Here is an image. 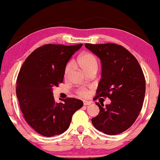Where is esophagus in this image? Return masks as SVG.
Segmentation results:
<instances>
[{"instance_id": "esophagus-1", "label": "esophagus", "mask_w": 160, "mask_h": 160, "mask_svg": "<svg viewBox=\"0 0 160 160\" xmlns=\"http://www.w3.org/2000/svg\"><path fill=\"white\" fill-rule=\"evenodd\" d=\"M91 104V102L90 101H87V100H84V101H83V105H89Z\"/></svg>"}]
</instances>
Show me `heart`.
Segmentation results:
<instances>
[{"mask_svg": "<svg viewBox=\"0 0 160 160\" xmlns=\"http://www.w3.org/2000/svg\"><path fill=\"white\" fill-rule=\"evenodd\" d=\"M77 63L78 65L82 67L83 71H85V70L88 69H90L91 67L98 66V62L96 57L93 54H91V53L87 52L82 53L79 56V58L77 60ZM72 66L71 63H69L66 66L65 69H64V77H68V75L69 74V73L72 70ZM78 93L81 96H85L87 95V91H86V89L82 88L78 91Z\"/></svg>", "mask_w": 160, "mask_h": 160, "instance_id": "heart-1", "label": "heart"}]
</instances>
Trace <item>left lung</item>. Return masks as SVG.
<instances>
[{
    "mask_svg": "<svg viewBox=\"0 0 160 160\" xmlns=\"http://www.w3.org/2000/svg\"><path fill=\"white\" fill-rule=\"evenodd\" d=\"M85 47L100 58L101 80L96 91L98 97H108L111 103L100 108L92 118L94 127L108 135H116L130 128L141 112L145 93V79L136 58L115 43L90 44Z\"/></svg>",
    "mask_w": 160,
    "mask_h": 160,
    "instance_id": "obj_1",
    "label": "left lung"
}]
</instances>
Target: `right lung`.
Here are the masks:
<instances>
[{
    "instance_id": "obj_1",
    "label": "right lung",
    "mask_w": 160,
    "mask_h": 160,
    "mask_svg": "<svg viewBox=\"0 0 160 160\" xmlns=\"http://www.w3.org/2000/svg\"><path fill=\"white\" fill-rule=\"evenodd\" d=\"M83 44H47L28 56L17 78L16 94L26 122L41 135L51 137L69 128L83 102L76 98L55 102L52 87L63 82L67 63Z\"/></svg>"
}]
</instances>
